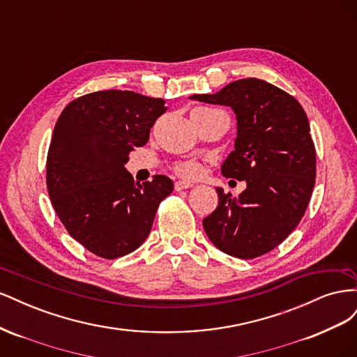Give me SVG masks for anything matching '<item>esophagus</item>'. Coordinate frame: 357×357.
<instances>
[{"mask_svg":"<svg viewBox=\"0 0 357 357\" xmlns=\"http://www.w3.org/2000/svg\"><path fill=\"white\" fill-rule=\"evenodd\" d=\"M192 186H193L192 183H189V181H185V180H178V181H176V183H174V189H176V190L189 189V188H192Z\"/></svg>","mask_w":357,"mask_h":357,"instance_id":"esophagus-1","label":"esophagus"}]
</instances>
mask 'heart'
<instances>
[{"label": "heart", "instance_id": "1", "mask_svg": "<svg viewBox=\"0 0 357 357\" xmlns=\"http://www.w3.org/2000/svg\"><path fill=\"white\" fill-rule=\"evenodd\" d=\"M208 110V109H205ZM174 169L178 176L185 177V178H197L201 176L202 167L198 164L197 160H181L178 164L174 165Z\"/></svg>", "mask_w": 357, "mask_h": 357}]
</instances>
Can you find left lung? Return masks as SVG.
I'll list each match as a JSON object with an SVG mask.
<instances>
[{
	"label": "left lung",
	"mask_w": 357,
	"mask_h": 357,
	"mask_svg": "<svg viewBox=\"0 0 357 357\" xmlns=\"http://www.w3.org/2000/svg\"><path fill=\"white\" fill-rule=\"evenodd\" d=\"M190 98L234 110L235 150L223 162L222 174L247 185L238 198L215 188L219 205L202 220L205 232L234 257L271 252L304 218L316 183V147L304 109L261 79H241Z\"/></svg>",
	"instance_id": "left-lung-1"
}]
</instances>
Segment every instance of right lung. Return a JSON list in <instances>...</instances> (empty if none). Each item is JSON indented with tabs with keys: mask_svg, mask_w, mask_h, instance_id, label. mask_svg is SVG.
Returning <instances> with one entry per match:
<instances>
[{
	"mask_svg": "<svg viewBox=\"0 0 357 357\" xmlns=\"http://www.w3.org/2000/svg\"><path fill=\"white\" fill-rule=\"evenodd\" d=\"M165 112L162 98L112 89L83 95L61 113L47 153V190L62 225L91 253L116 259L137 250L174 189L167 176L139 185L125 169L129 152L149 142Z\"/></svg>",
	"mask_w": 357,
	"mask_h": 357,
	"instance_id": "add662e5",
	"label": "right lung"
}]
</instances>
